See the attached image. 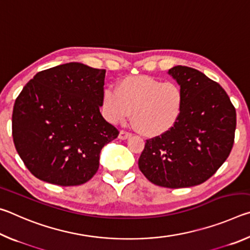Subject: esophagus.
Masks as SVG:
<instances>
[{"label": "esophagus", "mask_w": 250, "mask_h": 250, "mask_svg": "<svg viewBox=\"0 0 250 250\" xmlns=\"http://www.w3.org/2000/svg\"><path fill=\"white\" fill-rule=\"evenodd\" d=\"M131 137V133L130 132H126L125 130H121L120 133H119V139L120 140H126V139Z\"/></svg>", "instance_id": "esophagus-1"}]
</instances>
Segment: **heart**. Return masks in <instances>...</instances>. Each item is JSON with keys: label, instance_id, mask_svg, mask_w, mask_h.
I'll use <instances>...</instances> for the list:
<instances>
[{"label": "heart", "instance_id": "heart-1", "mask_svg": "<svg viewBox=\"0 0 250 250\" xmlns=\"http://www.w3.org/2000/svg\"><path fill=\"white\" fill-rule=\"evenodd\" d=\"M184 105L180 84L149 76H130L122 79L117 89L105 88L101 107L105 119L117 125L132 120L142 134L154 137L171 130L179 121Z\"/></svg>", "mask_w": 250, "mask_h": 250}]
</instances>
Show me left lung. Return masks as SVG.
<instances>
[{
  "mask_svg": "<svg viewBox=\"0 0 250 250\" xmlns=\"http://www.w3.org/2000/svg\"><path fill=\"white\" fill-rule=\"evenodd\" d=\"M184 92L182 115L167 132L146 140L139 168L151 183L168 188L202 184L229 155L236 110L222 86L197 69H168Z\"/></svg>",
  "mask_w": 250,
  "mask_h": 250,
  "instance_id": "left-lung-1",
  "label": "left lung"
}]
</instances>
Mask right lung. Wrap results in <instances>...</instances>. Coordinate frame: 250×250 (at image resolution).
<instances>
[{
  "label": "right lung",
  "mask_w": 250,
  "mask_h": 250,
  "mask_svg": "<svg viewBox=\"0 0 250 250\" xmlns=\"http://www.w3.org/2000/svg\"><path fill=\"white\" fill-rule=\"evenodd\" d=\"M104 69L68 62L42 70L15 100L12 135L32 174L61 186L96 174L100 151L118 131L100 113Z\"/></svg>",
  "instance_id": "obj_1"
}]
</instances>
